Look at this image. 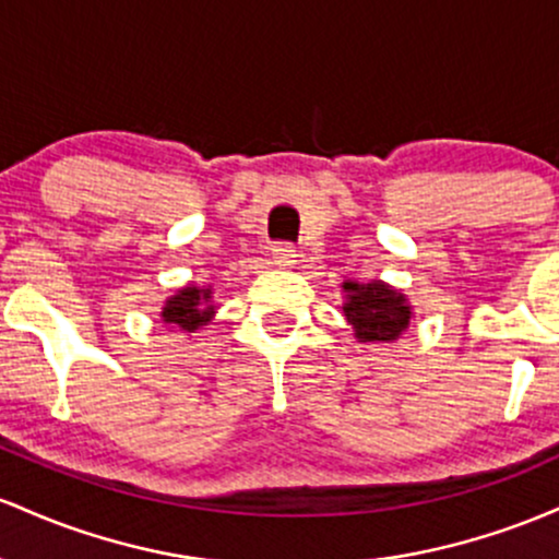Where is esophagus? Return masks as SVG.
<instances>
[{
    "label": "esophagus",
    "instance_id": "1",
    "mask_svg": "<svg viewBox=\"0 0 559 559\" xmlns=\"http://www.w3.org/2000/svg\"><path fill=\"white\" fill-rule=\"evenodd\" d=\"M272 259L277 266L287 269L298 261V250L293 246H287V242H280V246H274V250H272Z\"/></svg>",
    "mask_w": 559,
    "mask_h": 559
}]
</instances>
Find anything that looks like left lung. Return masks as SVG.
Masks as SVG:
<instances>
[{"label":"left lung","instance_id":"8db88e82","mask_svg":"<svg viewBox=\"0 0 559 559\" xmlns=\"http://www.w3.org/2000/svg\"><path fill=\"white\" fill-rule=\"evenodd\" d=\"M343 293H346L343 313H346L359 343H391L409 328V300L385 282L348 280L343 282Z\"/></svg>","mask_w":559,"mask_h":559}]
</instances>
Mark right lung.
Returning <instances> with one entry per match:
<instances>
[{"mask_svg":"<svg viewBox=\"0 0 559 559\" xmlns=\"http://www.w3.org/2000/svg\"><path fill=\"white\" fill-rule=\"evenodd\" d=\"M216 313V306H213V293L211 287H181L177 296H171L163 306L160 319L171 328H179L185 332H195L209 324Z\"/></svg>","mask_w":559,"mask_h":559,"instance_id":"obj_1","label":"right lung"}]
</instances>
